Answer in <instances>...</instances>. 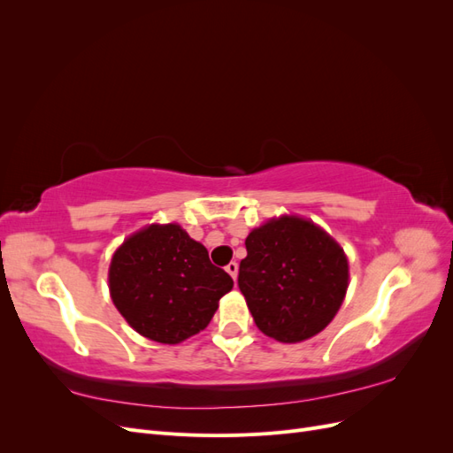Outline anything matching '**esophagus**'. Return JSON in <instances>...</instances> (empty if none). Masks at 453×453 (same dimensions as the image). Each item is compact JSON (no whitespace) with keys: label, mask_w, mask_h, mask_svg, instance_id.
<instances>
[{"label":"esophagus","mask_w":453,"mask_h":453,"mask_svg":"<svg viewBox=\"0 0 453 453\" xmlns=\"http://www.w3.org/2000/svg\"><path fill=\"white\" fill-rule=\"evenodd\" d=\"M226 272L230 273L232 280H236L238 278V263H234V260H232V263H228L226 265Z\"/></svg>","instance_id":"esophagus-1"}]
</instances>
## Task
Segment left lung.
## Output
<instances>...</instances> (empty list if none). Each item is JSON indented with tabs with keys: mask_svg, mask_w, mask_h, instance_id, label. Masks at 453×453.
<instances>
[{
	"mask_svg": "<svg viewBox=\"0 0 453 453\" xmlns=\"http://www.w3.org/2000/svg\"><path fill=\"white\" fill-rule=\"evenodd\" d=\"M238 285L266 336L295 344L334 319L348 291L344 250L308 219H270L245 238Z\"/></svg>",
	"mask_w": 453,
	"mask_h": 453,
	"instance_id": "left-lung-1",
	"label": "left lung"
}]
</instances>
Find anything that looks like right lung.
<instances>
[{"label":"right lung","instance_id":"add662e5","mask_svg":"<svg viewBox=\"0 0 453 453\" xmlns=\"http://www.w3.org/2000/svg\"><path fill=\"white\" fill-rule=\"evenodd\" d=\"M234 281L175 223L135 232L109 265V293L135 333L180 344L211 321Z\"/></svg>","mask_w":453,"mask_h":453}]
</instances>
